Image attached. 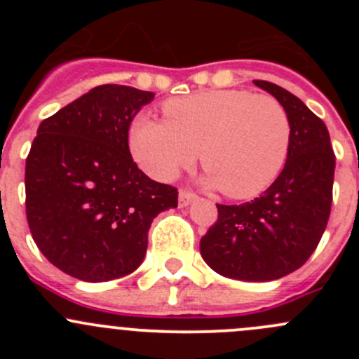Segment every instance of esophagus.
<instances>
[{"label":"esophagus","mask_w":359,"mask_h":359,"mask_svg":"<svg viewBox=\"0 0 359 359\" xmlns=\"http://www.w3.org/2000/svg\"><path fill=\"white\" fill-rule=\"evenodd\" d=\"M194 200H196V194L189 193V191L182 189L179 193V206H180V208H184V206H189Z\"/></svg>","instance_id":"obj_1"}]
</instances>
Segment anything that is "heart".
Returning a JSON list of instances; mask_svg holds the SVG:
<instances>
[{
    "instance_id": "obj_1",
    "label": "heart",
    "mask_w": 359,
    "mask_h": 359,
    "mask_svg": "<svg viewBox=\"0 0 359 359\" xmlns=\"http://www.w3.org/2000/svg\"><path fill=\"white\" fill-rule=\"evenodd\" d=\"M165 119L140 114L130 128V151L149 175L172 180L200 156L205 184L234 200L267 189L290 149L287 109L267 93L205 90L163 104Z\"/></svg>"
}]
</instances>
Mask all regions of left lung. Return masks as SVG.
Listing matches in <instances>:
<instances>
[{
  "label": "left lung",
  "instance_id": "1",
  "mask_svg": "<svg viewBox=\"0 0 359 359\" xmlns=\"http://www.w3.org/2000/svg\"><path fill=\"white\" fill-rule=\"evenodd\" d=\"M253 83L287 109L292 125L287 163L260 198L217 205L219 219L201 238L200 252L220 276L273 281L299 269L327 229L335 154L327 125L299 97L271 81Z\"/></svg>",
  "mask_w": 359,
  "mask_h": 359
}]
</instances>
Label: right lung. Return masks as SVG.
Masks as SVG:
<instances>
[{"label":"right lung","instance_id":"right-lung-1","mask_svg":"<svg viewBox=\"0 0 359 359\" xmlns=\"http://www.w3.org/2000/svg\"><path fill=\"white\" fill-rule=\"evenodd\" d=\"M153 92L95 86L43 119L25 159L32 240L55 267L90 283L142 264L158 213L177 208L175 187L151 180L128 149V128Z\"/></svg>","mask_w":359,"mask_h":359}]
</instances>
